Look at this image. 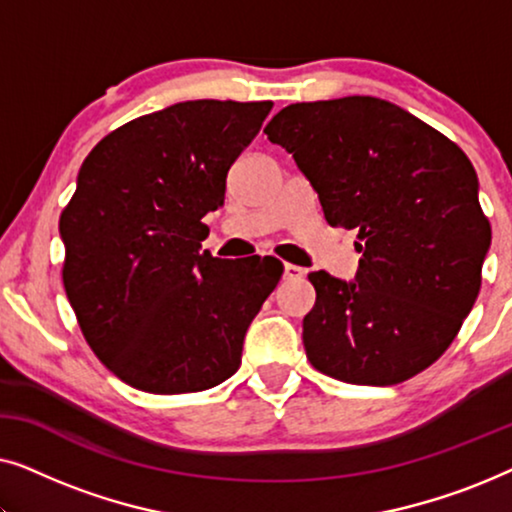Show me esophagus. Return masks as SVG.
Masks as SVG:
<instances>
[{"instance_id":"esophagus-1","label":"esophagus","mask_w":512,"mask_h":512,"mask_svg":"<svg viewBox=\"0 0 512 512\" xmlns=\"http://www.w3.org/2000/svg\"><path fill=\"white\" fill-rule=\"evenodd\" d=\"M305 277V268L293 263H284V279H303Z\"/></svg>"}]
</instances>
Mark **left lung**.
Masks as SVG:
<instances>
[{
    "instance_id": "8db88e82",
    "label": "left lung",
    "mask_w": 512,
    "mask_h": 512,
    "mask_svg": "<svg viewBox=\"0 0 512 512\" xmlns=\"http://www.w3.org/2000/svg\"><path fill=\"white\" fill-rule=\"evenodd\" d=\"M293 153L328 226L356 230V282L310 272L307 359L340 382L389 387L457 338L482 284L492 226L452 139L377 97L298 102L265 125Z\"/></svg>"
}]
</instances>
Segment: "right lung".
<instances>
[{"mask_svg":"<svg viewBox=\"0 0 512 512\" xmlns=\"http://www.w3.org/2000/svg\"><path fill=\"white\" fill-rule=\"evenodd\" d=\"M270 109L179 102L109 132L83 160L60 214L62 284L90 349L130 387L188 394L240 368L282 263L200 254L202 216L223 205L230 165Z\"/></svg>","mask_w":512,"mask_h":512,"instance_id":"right-lung-1","label":"right lung"}]
</instances>
